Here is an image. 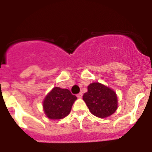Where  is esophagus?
<instances>
[{"label":"esophagus","mask_w":152,"mask_h":152,"mask_svg":"<svg viewBox=\"0 0 152 152\" xmlns=\"http://www.w3.org/2000/svg\"><path fill=\"white\" fill-rule=\"evenodd\" d=\"M82 93H79V94H77V97H78V98H81V97H82Z\"/></svg>","instance_id":"1"}]
</instances>
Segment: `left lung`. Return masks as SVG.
Listing matches in <instances>:
<instances>
[{"mask_svg":"<svg viewBox=\"0 0 152 152\" xmlns=\"http://www.w3.org/2000/svg\"><path fill=\"white\" fill-rule=\"evenodd\" d=\"M83 100L91 113L99 118L110 116L118 107L117 96L115 91L98 82L89 84L88 92L83 95Z\"/></svg>","mask_w":152,"mask_h":152,"instance_id":"obj_1","label":"left lung"}]
</instances>
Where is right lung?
<instances>
[{"label": "right lung", "mask_w": 152, "mask_h": 152, "mask_svg": "<svg viewBox=\"0 0 152 152\" xmlns=\"http://www.w3.org/2000/svg\"><path fill=\"white\" fill-rule=\"evenodd\" d=\"M77 96L68 89L54 88L46 95L43 101V109L46 116L50 119H61L71 112Z\"/></svg>", "instance_id": "obj_1"}]
</instances>
